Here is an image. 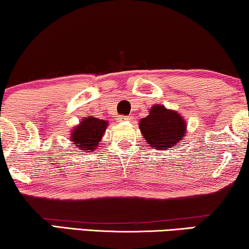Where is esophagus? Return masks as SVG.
<instances>
[{
    "label": "esophagus",
    "mask_w": 249,
    "mask_h": 249,
    "mask_svg": "<svg viewBox=\"0 0 249 249\" xmlns=\"http://www.w3.org/2000/svg\"><path fill=\"white\" fill-rule=\"evenodd\" d=\"M118 121L119 122H131V121H134V117H132V115H128V117H124V115H122V117H119V119H118Z\"/></svg>",
    "instance_id": "1"
}]
</instances>
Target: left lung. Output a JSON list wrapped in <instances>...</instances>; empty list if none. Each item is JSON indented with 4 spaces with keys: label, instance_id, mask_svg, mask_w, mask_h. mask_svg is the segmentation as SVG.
<instances>
[{
    "label": "left lung",
    "instance_id": "1",
    "mask_svg": "<svg viewBox=\"0 0 249 249\" xmlns=\"http://www.w3.org/2000/svg\"><path fill=\"white\" fill-rule=\"evenodd\" d=\"M138 125L147 144L156 150H169L175 146L185 137L188 128L182 114L161 104L153 105Z\"/></svg>",
    "mask_w": 249,
    "mask_h": 249
}]
</instances>
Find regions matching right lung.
<instances>
[{
  "instance_id": "obj_1",
  "label": "right lung",
  "mask_w": 249,
  "mask_h": 249,
  "mask_svg": "<svg viewBox=\"0 0 249 249\" xmlns=\"http://www.w3.org/2000/svg\"><path fill=\"white\" fill-rule=\"evenodd\" d=\"M108 121L95 117L83 118L79 124L74 125L71 130L70 140L73 144L79 147V150L85 152H91L98 147L103 140Z\"/></svg>"
}]
</instances>
